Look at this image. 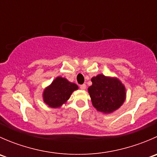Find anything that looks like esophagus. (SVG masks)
I'll return each mask as SVG.
<instances>
[{
	"label": "esophagus",
	"instance_id": "esophagus-1",
	"mask_svg": "<svg viewBox=\"0 0 157 157\" xmlns=\"http://www.w3.org/2000/svg\"><path fill=\"white\" fill-rule=\"evenodd\" d=\"M86 87V84H82V85H80V88L81 89V90H85Z\"/></svg>",
	"mask_w": 157,
	"mask_h": 157
}]
</instances>
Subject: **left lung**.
Returning <instances> with one entry per match:
<instances>
[{
	"label": "left lung",
	"mask_w": 157,
	"mask_h": 157,
	"mask_svg": "<svg viewBox=\"0 0 157 157\" xmlns=\"http://www.w3.org/2000/svg\"><path fill=\"white\" fill-rule=\"evenodd\" d=\"M92 86L88 88L93 105L103 113H112L125 100V87L118 78L99 74L91 79Z\"/></svg>",
	"instance_id": "obj_1"
}]
</instances>
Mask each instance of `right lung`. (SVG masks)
Returning a JSON list of instances; mask_svg holds the SVG:
<instances>
[{"instance_id":"1","label":"right lung","mask_w":157,"mask_h":157,"mask_svg":"<svg viewBox=\"0 0 157 157\" xmlns=\"http://www.w3.org/2000/svg\"><path fill=\"white\" fill-rule=\"evenodd\" d=\"M77 89V84L71 83L66 78L58 77L45 89L43 100L51 108H59L68 100L73 92Z\"/></svg>"}]
</instances>
